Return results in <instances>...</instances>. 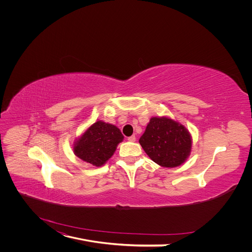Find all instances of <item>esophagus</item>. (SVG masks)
Masks as SVG:
<instances>
[{"label": "esophagus", "instance_id": "obj_1", "mask_svg": "<svg viewBox=\"0 0 252 252\" xmlns=\"http://www.w3.org/2000/svg\"><path fill=\"white\" fill-rule=\"evenodd\" d=\"M127 140H128L129 142H135V141H136V137H135V136H130V137L127 138Z\"/></svg>", "mask_w": 252, "mask_h": 252}]
</instances>
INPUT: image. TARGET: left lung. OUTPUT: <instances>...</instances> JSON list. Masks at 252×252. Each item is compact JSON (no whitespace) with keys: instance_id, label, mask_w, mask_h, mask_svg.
Listing matches in <instances>:
<instances>
[{"instance_id":"obj_1","label":"left lung","mask_w":252,"mask_h":252,"mask_svg":"<svg viewBox=\"0 0 252 252\" xmlns=\"http://www.w3.org/2000/svg\"><path fill=\"white\" fill-rule=\"evenodd\" d=\"M139 142L151 159L164 167L181 165L192 146L186 127L166 117H152Z\"/></svg>"}]
</instances>
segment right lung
<instances>
[{"label": "right lung", "mask_w": 252, "mask_h": 252, "mask_svg": "<svg viewBox=\"0 0 252 252\" xmlns=\"http://www.w3.org/2000/svg\"><path fill=\"white\" fill-rule=\"evenodd\" d=\"M124 136L115 126L97 122L93 124L73 147L74 154L82 160L100 166L113 155Z\"/></svg>", "instance_id": "obj_1"}]
</instances>
